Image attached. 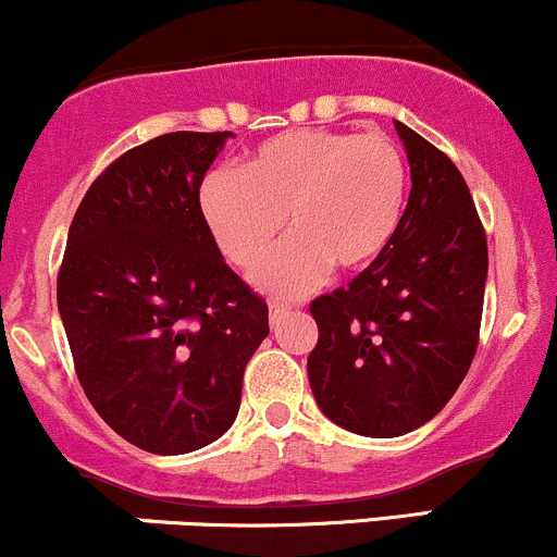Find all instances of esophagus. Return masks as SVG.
<instances>
[{
  "label": "esophagus",
  "instance_id": "obj_1",
  "mask_svg": "<svg viewBox=\"0 0 557 557\" xmlns=\"http://www.w3.org/2000/svg\"><path fill=\"white\" fill-rule=\"evenodd\" d=\"M268 310H271V324H278V321L286 315V310H289V305L271 302V305H268Z\"/></svg>",
  "mask_w": 557,
  "mask_h": 557
}]
</instances>
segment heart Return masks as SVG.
I'll return each instance as SVG.
<instances>
[{
    "mask_svg": "<svg viewBox=\"0 0 557 557\" xmlns=\"http://www.w3.org/2000/svg\"><path fill=\"white\" fill-rule=\"evenodd\" d=\"M406 161L382 133L289 129L268 137L242 170L209 172L201 218L225 260L252 268L283 227L293 233L255 271L271 297L308 295L332 265L358 271L382 255L400 223Z\"/></svg>",
    "mask_w": 557,
    "mask_h": 557,
    "instance_id": "obj_1",
    "label": "heart"
}]
</instances>
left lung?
I'll use <instances>...</instances> for the list:
<instances>
[{
	"label": "left lung",
	"instance_id": "8db88e82",
	"mask_svg": "<svg viewBox=\"0 0 557 557\" xmlns=\"http://www.w3.org/2000/svg\"><path fill=\"white\" fill-rule=\"evenodd\" d=\"M411 194L391 244L343 289L310 305L315 404L339 428L396 438L457 393L478 348L488 249L465 177L396 122Z\"/></svg>",
	"mask_w": 557,
	"mask_h": 557
}]
</instances>
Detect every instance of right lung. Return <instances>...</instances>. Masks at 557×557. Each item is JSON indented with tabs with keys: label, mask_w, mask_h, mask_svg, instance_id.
Returning a JSON list of instances; mask_svg holds the SVG:
<instances>
[{
	"label": "right lung",
	"mask_w": 557,
	"mask_h": 557,
	"mask_svg": "<svg viewBox=\"0 0 557 557\" xmlns=\"http://www.w3.org/2000/svg\"><path fill=\"white\" fill-rule=\"evenodd\" d=\"M233 133H170L119 157L69 228L58 310L89 404L151 454L218 441L268 337V305L225 265L199 207Z\"/></svg>",
	"instance_id": "obj_1"
}]
</instances>
